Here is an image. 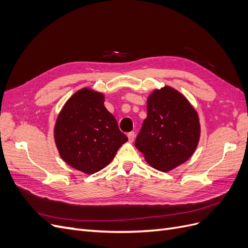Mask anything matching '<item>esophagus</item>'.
Here are the masks:
<instances>
[{"instance_id": "esophagus-1", "label": "esophagus", "mask_w": 248, "mask_h": 248, "mask_svg": "<svg viewBox=\"0 0 248 248\" xmlns=\"http://www.w3.org/2000/svg\"><path fill=\"white\" fill-rule=\"evenodd\" d=\"M127 137H128L129 141H130V142H132V141H133V140H134V137H136V133H134L133 131L128 132V133H127Z\"/></svg>"}]
</instances>
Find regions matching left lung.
Listing matches in <instances>:
<instances>
[{
	"instance_id": "8db88e82",
	"label": "left lung",
	"mask_w": 248,
	"mask_h": 248,
	"mask_svg": "<svg viewBox=\"0 0 248 248\" xmlns=\"http://www.w3.org/2000/svg\"><path fill=\"white\" fill-rule=\"evenodd\" d=\"M147 112L136 140L146 161L170 171L188 160L198 147L201 125L186 97L169 86L154 90L147 99Z\"/></svg>"
}]
</instances>
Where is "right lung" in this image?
I'll return each instance as SVG.
<instances>
[{"label":"right lung","instance_id":"right-lung-1","mask_svg":"<svg viewBox=\"0 0 248 248\" xmlns=\"http://www.w3.org/2000/svg\"><path fill=\"white\" fill-rule=\"evenodd\" d=\"M54 137L61 158L88 175L106 168L128 140L104 107V95L90 88L78 90L66 101Z\"/></svg>","mask_w":248,"mask_h":248}]
</instances>
